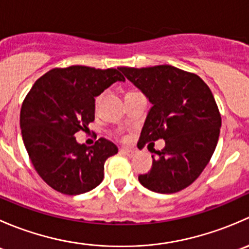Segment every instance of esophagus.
<instances>
[{
	"instance_id": "1",
	"label": "esophagus",
	"mask_w": 249,
	"mask_h": 249,
	"mask_svg": "<svg viewBox=\"0 0 249 249\" xmlns=\"http://www.w3.org/2000/svg\"><path fill=\"white\" fill-rule=\"evenodd\" d=\"M122 152H124L129 158H134L136 154V150L131 149V148H122Z\"/></svg>"
}]
</instances>
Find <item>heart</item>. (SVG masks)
Instances as JSON below:
<instances>
[{
	"mask_svg": "<svg viewBox=\"0 0 249 249\" xmlns=\"http://www.w3.org/2000/svg\"><path fill=\"white\" fill-rule=\"evenodd\" d=\"M96 102H99V99H97V101Z\"/></svg>",
	"mask_w": 249,
	"mask_h": 249,
	"instance_id": "obj_1",
	"label": "heart"
}]
</instances>
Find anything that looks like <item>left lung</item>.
<instances>
[{
    "instance_id": "obj_1",
    "label": "left lung",
    "mask_w": 249,
    "mask_h": 249,
    "mask_svg": "<svg viewBox=\"0 0 249 249\" xmlns=\"http://www.w3.org/2000/svg\"><path fill=\"white\" fill-rule=\"evenodd\" d=\"M119 71L152 104L141 131L139 148L165 140L155 150L150 171L139 176L152 192L172 194L192 184L217 147L222 118L212 91L199 76L170 65Z\"/></svg>"
}]
</instances>
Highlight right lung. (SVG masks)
Here are the masks:
<instances>
[{"label": "right lung", "mask_w": 249, "mask_h": 249, "mask_svg": "<svg viewBox=\"0 0 249 249\" xmlns=\"http://www.w3.org/2000/svg\"><path fill=\"white\" fill-rule=\"evenodd\" d=\"M125 78L115 69H54L22 102L20 129L29 157L48 185L66 195L90 192L104 179L105 162L118 147L100 139L88 148L74 134L95 120V97Z\"/></svg>", "instance_id": "right-lung-1"}]
</instances>
